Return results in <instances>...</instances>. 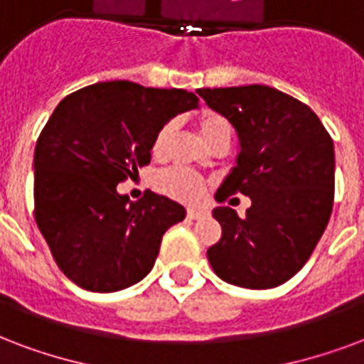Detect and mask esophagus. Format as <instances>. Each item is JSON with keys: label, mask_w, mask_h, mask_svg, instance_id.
Returning a JSON list of instances; mask_svg holds the SVG:
<instances>
[{"label": "esophagus", "mask_w": 364, "mask_h": 364, "mask_svg": "<svg viewBox=\"0 0 364 364\" xmlns=\"http://www.w3.org/2000/svg\"><path fill=\"white\" fill-rule=\"evenodd\" d=\"M209 215L207 209H201V207H190L188 209V218H192V220H198V218H203Z\"/></svg>", "instance_id": "1"}]
</instances>
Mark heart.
I'll return each instance as SVG.
<instances>
[{"label": "heart", "instance_id": "heart-1", "mask_svg": "<svg viewBox=\"0 0 364 364\" xmlns=\"http://www.w3.org/2000/svg\"><path fill=\"white\" fill-rule=\"evenodd\" d=\"M199 132H201L207 144H211L217 138H230L232 128L230 122L224 119L223 114L207 111V113L199 117ZM171 134L172 122H165L153 138V155H163L165 153L166 144L171 140ZM157 188L166 196H171V198L182 199V201H193L203 192V182H201L198 174L186 171V168H171V171L161 172L157 176Z\"/></svg>", "mask_w": 364, "mask_h": 364}]
</instances>
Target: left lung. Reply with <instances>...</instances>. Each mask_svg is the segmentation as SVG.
<instances>
[{
    "instance_id": "1",
    "label": "left lung",
    "mask_w": 364,
    "mask_h": 364,
    "mask_svg": "<svg viewBox=\"0 0 364 364\" xmlns=\"http://www.w3.org/2000/svg\"><path fill=\"white\" fill-rule=\"evenodd\" d=\"M205 103L230 120L236 166L217 192L251 199L245 217L213 209L223 236L207 251L218 278L269 289L301 270L324 234L334 203V141L311 107L280 90L251 84L201 88Z\"/></svg>"
}]
</instances>
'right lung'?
I'll use <instances>...</instances> for the list:
<instances>
[{"mask_svg": "<svg viewBox=\"0 0 364 364\" xmlns=\"http://www.w3.org/2000/svg\"><path fill=\"white\" fill-rule=\"evenodd\" d=\"M198 103L186 90L114 80L67 95L49 117L34 151V217L76 286L119 291L153 269L163 234L186 209L153 192L128 203L117 184L149 165L157 130Z\"/></svg>", "mask_w": 364, "mask_h": 364, "instance_id": "add662e5", "label": "right lung"}]
</instances>
